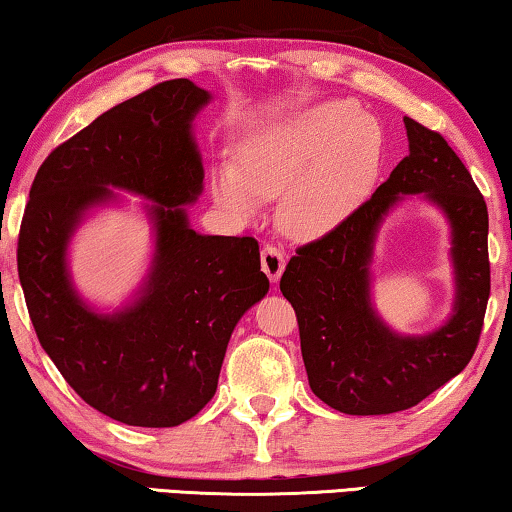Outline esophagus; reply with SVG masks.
Wrapping results in <instances>:
<instances>
[{
	"instance_id": "esophagus-1",
	"label": "esophagus",
	"mask_w": 512,
	"mask_h": 512,
	"mask_svg": "<svg viewBox=\"0 0 512 512\" xmlns=\"http://www.w3.org/2000/svg\"><path fill=\"white\" fill-rule=\"evenodd\" d=\"M259 262H262V271L269 276L271 282H276L282 276V271H285V253L278 246H273V243H266L262 248Z\"/></svg>"
}]
</instances>
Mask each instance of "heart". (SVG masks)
Returning <instances> with one entry per match:
<instances>
[{"label":"heart","instance_id":"heart-1","mask_svg":"<svg viewBox=\"0 0 512 512\" xmlns=\"http://www.w3.org/2000/svg\"><path fill=\"white\" fill-rule=\"evenodd\" d=\"M379 131L345 101H324L241 137L234 160L211 172V193L243 223L280 193L282 230L317 239L352 213L375 181Z\"/></svg>","mask_w":512,"mask_h":512}]
</instances>
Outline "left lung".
Wrapping results in <instances>:
<instances>
[{
    "mask_svg": "<svg viewBox=\"0 0 512 512\" xmlns=\"http://www.w3.org/2000/svg\"><path fill=\"white\" fill-rule=\"evenodd\" d=\"M409 156L352 216L296 250L280 292L299 319L312 393L352 416L409 409L467 368L490 299L487 207L474 179L439 133L404 117ZM421 194L452 225L454 310L430 334L393 332L371 303V259L387 211Z\"/></svg>",
    "mask_w": 512,
    "mask_h": 512,
    "instance_id": "left-lung-1",
    "label": "left lung"
}]
</instances>
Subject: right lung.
<instances>
[{
	"instance_id": "obj_1",
	"label": "right lung",
	"mask_w": 512,
	"mask_h": 512,
	"mask_svg": "<svg viewBox=\"0 0 512 512\" xmlns=\"http://www.w3.org/2000/svg\"><path fill=\"white\" fill-rule=\"evenodd\" d=\"M211 94L167 80L114 105L38 167L18 239V276L45 354L82 400L114 421L174 427L218 388L239 319L269 292L253 236H209L188 209L204 190L193 121ZM148 200L155 255L136 294L101 313L81 299L67 248L116 190Z\"/></svg>"
}]
</instances>
